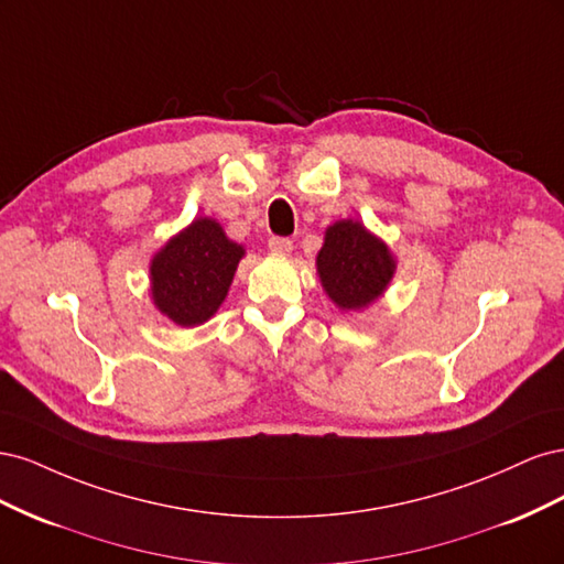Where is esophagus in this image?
I'll use <instances>...</instances> for the list:
<instances>
[{"instance_id": "34e87169", "label": "esophagus", "mask_w": 564, "mask_h": 564, "mask_svg": "<svg viewBox=\"0 0 564 564\" xmlns=\"http://www.w3.org/2000/svg\"><path fill=\"white\" fill-rule=\"evenodd\" d=\"M268 249L270 251H275V253H289L294 249V245H292V240H289V237H270L268 240Z\"/></svg>"}]
</instances>
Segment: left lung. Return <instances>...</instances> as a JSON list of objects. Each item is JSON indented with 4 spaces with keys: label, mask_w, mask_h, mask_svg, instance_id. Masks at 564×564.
Listing matches in <instances>:
<instances>
[{
    "label": "left lung",
    "mask_w": 564,
    "mask_h": 564,
    "mask_svg": "<svg viewBox=\"0 0 564 564\" xmlns=\"http://www.w3.org/2000/svg\"><path fill=\"white\" fill-rule=\"evenodd\" d=\"M324 292L344 311H362L388 286L395 261L383 242L357 220H338L317 253Z\"/></svg>",
    "instance_id": "8db88e82"
}]
</instances>
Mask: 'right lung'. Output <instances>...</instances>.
I'll use <instances>...</instances> for the list:
<instances>
[{"mask_svg":"<svg viewBox=\"0 0 564 564\" xmlns=\"http://www.w3.org/2000/svg\"><path fill=\"white\" fill-rule=\"evenodd\" d=\"M245 256L212 218H197L152 259V299L181 327L207 322L224 303Z\"/></svg>","mask_w":564,"mask_h":564,"instance_id":"right-lung-1","label":"right lung"}]
</instances>
